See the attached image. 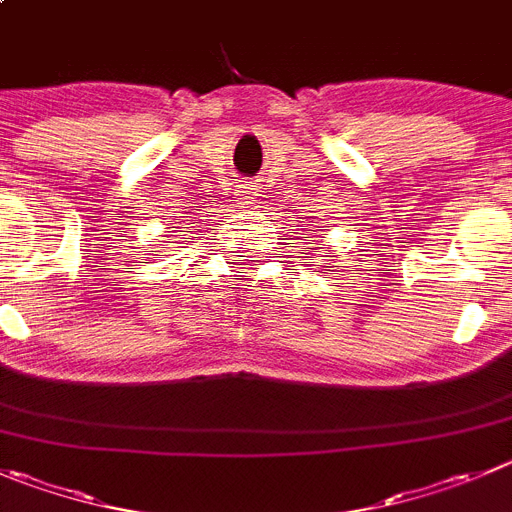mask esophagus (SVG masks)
<instances>
[{
	"instance_id": "obj_1",
	"label": "esophagus",
	"mask_w": 512,
	"mask_h": 512,
	"mask_svg": "<svg viewBox=\"0 0 512 512\" xmlns=\"http://www.w3.org/2000/svg\"><path fill=\"white\" fill-rule=\"evenodd\" d=\"M234 197H237V204H242V207H250V204H255L257 191H255V186H252V181H240V184L234 186Z\"/></svg>"
}]
</instances>
